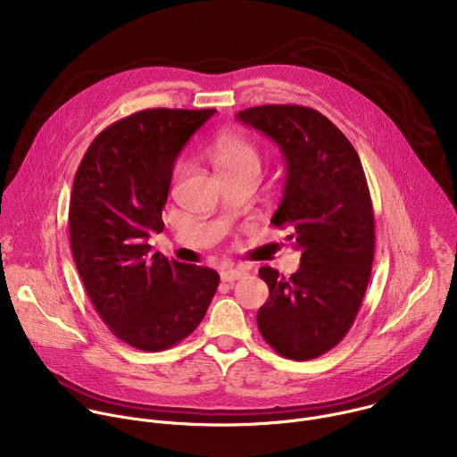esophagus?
<instances>
[{"mask_svg": "<svg viewBox=\"0 0 457 457\" xmlns=\"http://www.w3.org/2000/svg\"><path fill=\"white\" fill-rule=\"evenodd\" d=\"M247 275V270L242 268V266H237V268H222L220 270V278L224 282H235V280H240Z\"/></svg>", "mask_w": 457, "mask_h": 457, "instance_id": "esophagus-1", "label": "esophagus"}]
</instances>
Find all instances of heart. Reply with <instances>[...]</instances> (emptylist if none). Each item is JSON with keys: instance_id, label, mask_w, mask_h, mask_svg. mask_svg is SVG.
<instances>
[{"instance_id": "1", "label": "heart", "mask_w": 457, "mask_h": 457, "mask_svg": "<svg viewBox=\"0 0 457 457\" xmlns=\"http://www.w3.org/2000/svg\"><path fill=\"white\" fill-rule=\"evenodd\" d=\"M210 157L222 175H233L245 170L260 168V152L247 137L238 134H224L219 136L210 146ZM175 179L182 175V164L175 166Z\"/></svg>"}]
</instances>
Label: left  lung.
I'll list each match as a JSON object with an SVG mask.
<instances>
[{"label":"left lung","instance_id":"left-lung-1","mask_svg":"<svg viewBox=\"0 0 457 457\" xmlns=\"http://www.w3.org/2000/svg\"><path fill=\"white\" fill-rule=\"evenodd\" d=\"M237 119L284 155V197L271 224L289 229L302 253L289 278L260 268L270 298L256 312L258 329L280 356L312 360L347 335L370 278L374 213L365 173L349 139L312 108L264 104Z\"/></svg>","mask_w":457,"mask_h":457}]
</instances>
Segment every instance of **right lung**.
Listing matches in <instances>:
<instances>
[{
    "label": "right lung",
    "instance_id": "obj_1",
    "mask_svg": "<svg viewBox=\"0 0 457 457\" xmlns=\"http://www.w3.org/2000/svg\"><path fill=\"white\" fill-rule=\"evenodd\" d=\"M215 110L150 108L92 141L74 179V262L96 311L124 344L157 353L189 337L217 291V271L150 253L164 229L173 164Z\"/></svg>",
    "mask_w": 457,
    "mask_h": 457
}]
</instances>
